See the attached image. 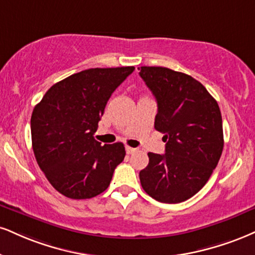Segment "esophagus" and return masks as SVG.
Returning a JSON list of instances; mask_svg holds the SVG:
<instances>
[{"instance_id": "1", "label": "esophagus", "mask_w": 255, "mask_h": 255, "mask_svg": "<svg viewBox=\"0 0 255 255\" xmlns=\"http://www.w3.org/2000/svg\"><path fill=\"white\" fill-rule=\"evenodd\" d=\"M137 151H139V149L134 148V147H129V146L126 147V152H127V154H134V153H136Z\"/></svg>"}]
</instances>
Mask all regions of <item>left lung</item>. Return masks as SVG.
<instances>
[{
	"label": "left lung",
	"instance_id": "left-lung-1",
	"mask_svg": "<svg viewBox=\"0 0 255 255\" xmlns=\"http://www.w3.org/2000/svg\"><path fill=\"white\" fill-rule=\"evenodd\" d=\"M139 70L157 100L154 128L166 142L165 154L148 153L141 186L155 201L180 203L203 188L222 154L219 104L191 76L161 66Z\"/></svg>",
	"mask_w": 255,
	"mask_h": 255
}]
</instances>
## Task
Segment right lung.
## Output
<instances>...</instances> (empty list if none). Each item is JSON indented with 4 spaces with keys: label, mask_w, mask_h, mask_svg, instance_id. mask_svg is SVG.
<instances>
[{
    "label": "right lung",
    "mask_w": 255,
    "mask_h": 255,
    "mask_svg": "<svg viewBox=\"0 0 255 255\" xmlns=\"http://www.w3.org/2000/svg\"><path fill=\"white\" fill-rule=\"evenodd\" d=\"M134 66L89 69L56 83L30 119L36 162L51 185L72 199L102 194L125 159L122 142L95 140L98 121L115 89Z\"/></svg>",
    "instance_id": "obj_1"
}]
</instances>
